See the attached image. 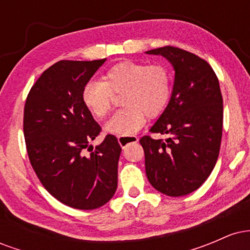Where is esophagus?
Returning a JSON list of instances; mask_svg holds the SVG:
<instances>
[{"label":"esophagus","instance_id":"34e87169","mask_svg":"<svg viewBox=\"0 0 250 250\" xmlns=\"http://www.w3.org/2000/svg\"><path fill=\"white\" fill-rule=\"evenodd\" d=\"M117 140L121 147H125L129 143H136L139 141V139L134 135H122V136H117Z\"/></svg>","mask_w":250,"mask_h":250}]
</instances>
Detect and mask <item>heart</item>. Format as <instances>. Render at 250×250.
<instances>
[{"label": "heart", "mask_w": 250, "mask_h": 250, "mask_svg": "<svg viewBox=\"0 0 250 250\" xmlns=\"http://www.w3.org/2000/svg\"><path fill=\"white\" fill-rule=\"evenodd\" d=\"M171 74L163 64L123 61L103 75V81H90L83 87L82 101L89 113L103 120L111 111L114 94L122 93L121 110L109 120L105 129L111 134L131 135L146 119L160 116L171 93Z\"/></svg>", "instance_id": "b5f03b06"}]
</instances>
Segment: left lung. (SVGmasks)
<instances>
[{
  "label": "left lung",
  "instance_id": "8db88e82",
  "mask_svg": "<svg viewBox=\"0 0 250 250\" xmlns=\"http://www.w3.org/2000/svg\"><path fill=\"white\" fill-rule=\"evenodd\" d=\"M173 64L175 81L167 108L150 128L167 140L141 137L146 174L150 185L168 196L199 189L216 165L223 128V100L219 79L206 60L166 45L148 50Z\"/></svg>",
  "mask_w": 250,
  "mask_h": 250
}]
</instances>
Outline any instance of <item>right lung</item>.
Returning <instances> with one entry per match:
<instances>
[{
	"label": "right lung",
	"instance_id": "obj_1",
	"mask_svg": "<svg viewBox=\"0 0 250 250\" xmlns=\"http://www.w3.org/2000/svg\"><path fill=\"white\" fill-rule=\"evenodd\" d=\"M104 61L56 62L34 83L24 104L31 167L56 200L82 210L102 207L117 188L121 147L110 134L95 149L89 146L101 127L82 101L83 87Z\"/></svg>",
	"mask_w": 250,
	"mask_h": 250
}]
</instances>
